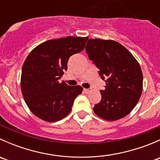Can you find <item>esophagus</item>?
I'll return each instance as SVG.
<instances>
[{"label": "esophagus", "mask_w": 160, "mask_h": 160, "mask_svg": "<svg viewBox=\"0 0 160 160\" xmlns=\"http://www.w3.org/2000/svg\"><path fill=\"white\" fill-rule=\"evenodd\" d=\"M83 91H84L86 93H90V92H91V90H90V89H83Z\"/></svg>", "instance_id": "obj_1"}]
</instances>
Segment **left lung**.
Returning <instances> with one entry per match:
<instances>
[{
    "label": "left lung",
    "mask_w": 160,
    "mask_h": 160,
    "mask_svg": "<svg viewBox=\"0 0 160 160\" xmlns=\"http://www.w3.org/2000/svg\"><path fill=\"white\" fill-rule=\"evenodd\" d=\"M86 52L99 69L101 79L106 78L101 101L93 108L98 117L117 121L125 117L138 103L143 87L139 63L133 55L114 40L90 38Z\"/></svg>",
    "instance_id": "left-lung-1"
}]
</instances>
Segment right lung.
<instances>
[{
    "instance_id": "1",
    "label": "right lung",
    "mask_w": 160,
    "mask_h": 160,
    "mask_svg": "<svg viewBox=\"0 0 160 160\" xmlns=\"http://www.w3.org/2000/svg\"><path fill=\"white\" fill-rule=\"evenodd\" d=\"M88 37L48 40L30 52L22 66L21 90L29 110L38 118L58 122L72 110L83 88L59 83L69 58L85 48Z\"/></svg>"
}]
</instances>
